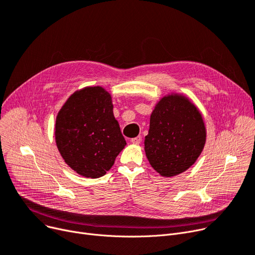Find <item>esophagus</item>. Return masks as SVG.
<instances>
[{"label": "esophagus", "mask_w": 255, "mask_h": 255, "mask_svg": "<svg viewBox=\"0 0 255 255\" xmlns=\"http://www.w3.org/2000/svg\"><path fill=\"white\" fill-rule=\"evenodd\" d=\"M130 141H131L133 144H138V143H140V141H141V136H136V137H134V138H131Z\"/></svg>", "instance_id": "34e87169"}]
</instances>
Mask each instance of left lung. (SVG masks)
<instances>
[{"label": "left lung", "mask_w": 255, "mask_h": 255, "mask_svg": "<svg viewBox=\"0 0 255 255\" xmlns=\"http://www.w3.org/2000/svg\"><path fill=\"white\" fill-rule=\"evenodd\" d=\"M206 139V125L197 106L185 95L170 93L151 114L144 152L160 176L171 178L194 164Z\"/></svg>", "instance_id": "1"}]
</instances>
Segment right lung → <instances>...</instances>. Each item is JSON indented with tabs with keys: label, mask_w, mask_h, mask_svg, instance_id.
Listing matches in <instances>:
<instances>
[{
	"label": "right lung",
	"mask_w": 255,
	"mask_h": 255,
	"mask_svg": "<svg viewBox=\"0 0 255 255\" xmlns=\"http://www.w3.org/2000/svg\"><path fill=\"white\" fill-rule=\"evenodd\" d=\"M113 109L111 94L96 86L74 92L58 113V150L78 175L91 179L104 176L125 148Z\"/></svg>",
	"instance_id": "obj_1"
}]
</instances>
